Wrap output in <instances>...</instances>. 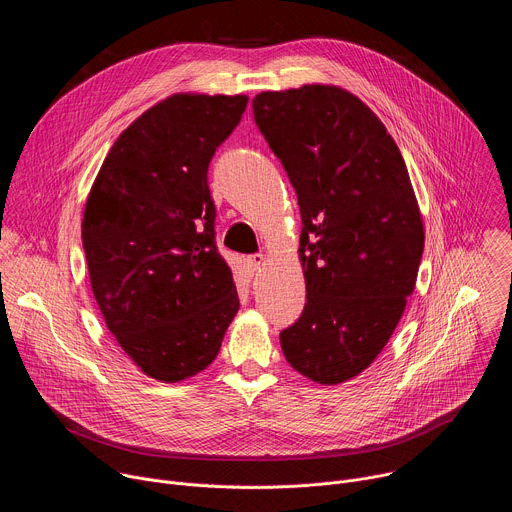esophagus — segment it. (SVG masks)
<instances>
[{
	"label": "esophagus",
	"instance_id": "esophagus-1",
	"mask_svg": "<svg viewBox=\"0 0 512 512\" xmlns=\"http://www.w3.org/2000/svg\"><path fill=\"white\" fill-rule=\"evenodd\" d=\"M247 263H249V267H251L253 271H259V269L265 265V257H263L261 253H257V255H251V257L247 259Z\"/></svg>",
	"mask_w": 512,
	"mask_h": 512
}]
</instances>
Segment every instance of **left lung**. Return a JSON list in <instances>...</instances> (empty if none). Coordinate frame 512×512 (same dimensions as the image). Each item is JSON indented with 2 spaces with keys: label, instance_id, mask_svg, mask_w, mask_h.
Returning <instances> with one entry per match:
<instances>
[{
  "label": "left lung",
  "instance_id": "1",
  "mask_svg": "<svg viewBox=\"0 0 512 512\" xmlns=\"http://www.w3.org/2000/svg\"><path fill=\"white\" fill-rule=\"evenodd\" d=\"M253 113L304 225L308 302L281 350L310 381L340 385L371 367L415 289L425 229L409 172L383 121L342 87L263 91Z\"/></svg>",
  "mask_w": 512,
  "mask_h": 512
}]
</instances>
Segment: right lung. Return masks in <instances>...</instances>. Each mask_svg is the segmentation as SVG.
<instances>
[{
  "instance_id": "add662e5",
  "label": "right lung",
  "mask_w": 512,
  "mask_h": 512,
  "mask_svg": "<svg viewBox=\"0 0 512 512\" xmlns=\"http://www.w3.org/2000/svg\"><path fill=\"white\" fill-rule=\"evenodd\" d=\"M247 95L176 93L121 131L87 196L83 249L109 332L141 373H202L239 312L206 172Z\"/></svg>"
}]
</instances>
